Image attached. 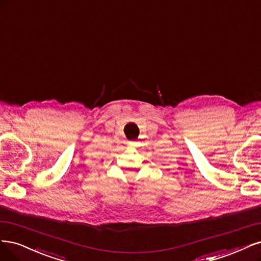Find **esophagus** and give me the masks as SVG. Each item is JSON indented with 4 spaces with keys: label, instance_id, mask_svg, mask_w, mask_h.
I'll use <instances>...</instances> for the list:
<instances>
[{
    "label": "esophagus",
    "instance_id": "34e87169",
    "mask_svg": "<svg viewBox=\"0 0 261 261\" xmlns=\"http://www.w3.org/2000/svg\"><path fill=\"white\" fill-rule=\"evenodd\" d=\"M129 146H131V147H133V146H136V142H133V141L129 142Z\"/></svg>",
    "mask_w": 261,
    "mask_h": 261
}]
</instances>
